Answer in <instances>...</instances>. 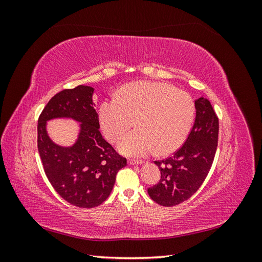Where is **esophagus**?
I'll list each match as a JSON object with an SVG mask.
<instances>
[{
  "instance_id": "1",
  "label": "esophagus",
  "mask_w": 262,
  "mask_h": 262,
  "mask_svg": "<svg viewBox=\"0 0 262 262\" xmlns=\"http://www.w3.org/2000/svg\"><path fill=\"white\" fill-rule=\"evenodd\" d=\"M128 163H129L130 165H139V164L143 163V161H141V160H132V158H131V160L128 161Z\"/></svg>"
}]
</instances>
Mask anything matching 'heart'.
Instances as JSON below:
<instances>
[{
	"instance_id": "obj_1",
	"label": "heart",
	"mask_w": 262,
	"mask_h": 262,
	"mask_svg": "<svg viewBox=\"0 0 262 262\" xmlns=\"http://www.w3.org/2000/svg\"><path fill=\"white\" fill-rule=\"evenodd\" d=\"M195 116L193 98L176 86L160 82H134L124 85L119 96L102 102L99 122L105 137L118 142L134 124L119 148L128 155L158 154L178 149L189 136Z\"/></svg>"
}]
</instances>
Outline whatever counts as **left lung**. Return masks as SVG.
Masks as SVG:
<instances>
[{
  "label": "left lung",
  "instance_id": "obj_1",
  "mask_svg": "<svg viewBox=\"0 0 262 262\" xmlns=\"http://www.w3.org/2000/svg\"><path fill=\"white\" fill-rule=\"evenodd\" d=\"M194 124L185 143L171 157L155 161L161 179L147 189L150 199L163 207H175L191 198L207 178L219 140V118L211 102L195 100Z\"/></svg>",
  "mask_w": 262,
  "mask_h": 262
}]
</instances>
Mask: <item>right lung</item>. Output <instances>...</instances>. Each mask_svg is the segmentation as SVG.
Masks as SVG:
<instances>
[{
	"mask_svg": "<svg viewBox=\"0 0 262 262\" xmlns=\"http://www.w3.org/2000/svg\"><path fill=\"white\" fill-rule=\"evenodd\" d=\"M94 89L78 85L63 90L48 101L38 119V152L46 176L59 195L78 208H95L114 188L117 172L126 158L102 138L93 102ZM68 116L82 122L77 143L71 148L54 145L45 131V122Z\"/></svg>",
	"mask_w": 262,
	"mask_h": 262,
	"instance_id": "add662e5",
	"label": "right lung"
}]
</instances>
